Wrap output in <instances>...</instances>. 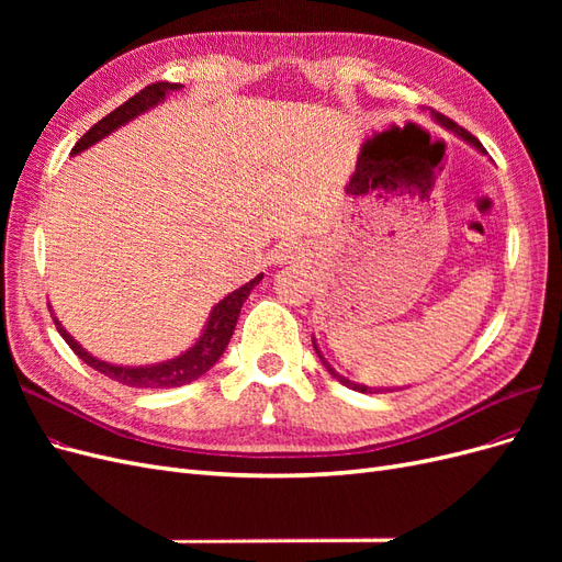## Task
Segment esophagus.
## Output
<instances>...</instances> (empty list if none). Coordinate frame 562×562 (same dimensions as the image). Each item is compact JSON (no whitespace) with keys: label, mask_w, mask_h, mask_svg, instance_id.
<instances>
[{"label":"esophagus","mask_w":562,"mask_h":562,"mask_svg":"<svg viewBox=\"0 0 562 562\" xmlns=\"http://www.w3.org/2000/svg\"><path fill=\"white\" fill-rule=\"evenodd\" d=\"M300 255H302V248H300L295 241H283V244H279L277 250H274V260H277L279 265H285V262L297 260Z\"/></svg>","instance_id":"1"}]
</instances>
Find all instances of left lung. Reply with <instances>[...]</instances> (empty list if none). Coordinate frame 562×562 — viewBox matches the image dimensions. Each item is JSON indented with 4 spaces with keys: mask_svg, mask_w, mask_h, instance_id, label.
Listing matches in <instances>:
<instances>
[{
    "mask_svg": "<svg viewBox=\"0 0 562 562\" xmlns=\"http://www.w3.org/2000/svg\"><path fill=\"white\" fill-rule=\"evenodd\" d=\"M431 114V119L436 124H440L443 126L446 131H450V133H454L459 140H464L469 147H473L475 151H481V155H487L485 151V147L479 143V138H473V135L469 133V131H464L462 126H457L452 119H448V116H443L440 112H429ZM312 345H314V349H316V353H318V359H321V363H323V368H326L330 375L339 382V384H345V386H349V389H353V391H361V394H389V391H396V389H401V386H368V384H361V382H353V380H349V378H345V375H339V372L328 363V359L326 356L321 353V349H318V345H316V337H312Z\"/></svg>",
    "mask_w": 562,
    "mask_h": 562,
    "instance_id": "1",
    "label": "left lung"
}]
</instances>
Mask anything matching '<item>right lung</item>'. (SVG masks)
<instances>
[{"instance_id": "right-lung-1", "label": "right lung", "mask_w": 562, "mask_h": 562, "mask_svg": "<svg viewBox=\"0 0 562 562\" xmlns=\"http://www.w3.org/2000/svg\"><path fill=\"white\" fill-rule=\"evenodd\" d=\"M180 89H182V83L161 81V83H151V87L143 89L140 93H135L133 98L126 100L124 105H119L114 112L100 119L93 128H89L81 135L79 143L72 147V157L81 155V151H87L95 143L108 138L110 133L126 126L128 122H133V119H138L140 114L155 110L157 105L164 103L168 95L180 91ZM262 277L265 274H258L248 283H244L241 288H236V291H232L229 295L220 300L211 310L206 323H203V328H201L199 337L194 339V345L190 349H184L182 353L173 356V359H166L159 363L122 366V363H110V361L98 359V356L83 349L77 339L65 330L63 323L56 318L54 310H50V316H54L58 333L63 335L65 342L70 345V349L79 356V359L87 366H91L93 370L103 372L105 378H110L119 384L135 386V389H171V386H182V384H190V382L199 380L220 361V356L225 353L229 339L234 335L236 321H239L244 302L248 300L252 288L262 281Z\"/></svg>"}]
</instances>
